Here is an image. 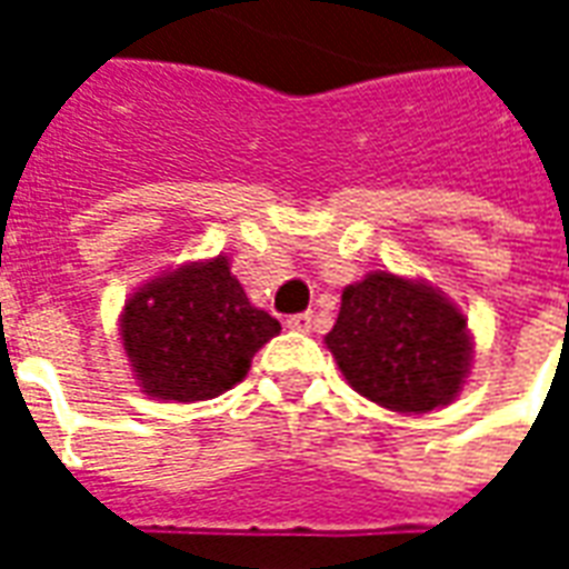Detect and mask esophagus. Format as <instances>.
Instances as JSON below:
<instances>
[{
    "label": "esophagus",
    "instance_id": "34e87169",
    "mask_svg": "<svg viewBox=\"0 0 569 569\" xmlns=\"http://www.w3.org/2000/svg\"><path fill=\"white\" fill-rule=\"evenodd\" d=\"M286 326L292 329V332H310V326H313V313H296V317H289Z\"/></svg>",
    "mask_w": 569,
    "mask_h": 569
}]
</instances>
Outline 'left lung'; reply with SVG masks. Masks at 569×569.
Wrapping results in <instances>:
<instances>
[{
	"label": "left lung",
	"instance_id": "left-lung-1",
	"mask_svg": "<svg viewBox=\"0 0 569 569\" xmlns=\"http://www.w3.org/2000/svg\"><path fill=\"white\" fill-rule=\"evenodd\" d=\"M326 347L357 393L402 415L448 406L472 353L466 317L448 298L387 271L347 286Z\"/></svg>",
	"mask_w": 569,
	"mask_h": 569
}]
</instances>
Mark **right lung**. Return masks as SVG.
<instances>
[{
    "instance_id": "obj_1",
    "label": "right lung",
    "mask_w": 569,
    "mask_h": 569,
    "mask_svg": "<svg viewBox=\"0 0 569 569\" xmlns=\"http://www.w3.org/2000/svg\"><path fill=\"white\" fill-rule=\"evenodd\" d=\"M277 332L280 322L249 305L224 256L151 280L121 313V341L137 381L149 396L176 402L231 390Z\"/></svg>"
}]
</instances>
